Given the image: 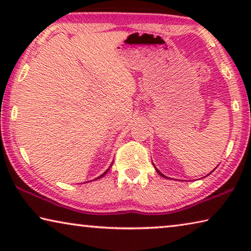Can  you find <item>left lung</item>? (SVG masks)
<instances>
[{"mask_svg":"<svg viewBox=\"0 0 251 251\" xmlns=\"http://www.w3.org/2000/svg\"><path fill=\"white\" fill-rule=\"evenodd\" d=\"M155 168H156V167H155ZM156 172H157V173H158V174H159V175H160L161 177H165V178H167L166 176H165V175H163V174H161V173H160V172H159V171H158V169H157V168H156Z\"/></svg>","mask_w":251,"mask_h":251,"instance_id":"8db88e82","label":"left lung"}]
</instances>
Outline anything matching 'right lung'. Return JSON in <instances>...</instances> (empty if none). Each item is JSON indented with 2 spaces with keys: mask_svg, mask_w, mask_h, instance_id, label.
<instances>
[{
  "mask_svg": "<svg viewBox=\"0 0 251 251\" xmlns=\"http://www.w3.org/2000/svg\"><path fill=\"white\" fill-rule=\"evenodd\" d=\"M108 169H109V168H108ZM108 169H107V171H106V172H105V173H104V174H103V175H100V177H97V178H96V179H99V178H100V177H103V176H104V175H105V174H106V173H107V172H108Z\"/></svg>",
  "mask_w": 251,
  "mask_h": 251,
  "instance_id": "add662e5",
  "label": "right lung"
}]
</instances>
